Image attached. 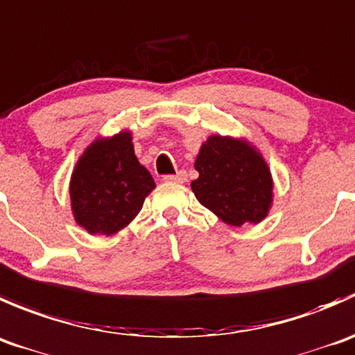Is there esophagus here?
Here are the masks:
<instances>
[{
  "label": "esophagus",
  "instance_id": "1",
  "mask_svg": "<svg viewBox=\"0 0 355 355\" xmlns=\"http://www.w3.org/2000/svg\"><path fill=\"white\" fill-rule=\"evenodd\" d=\"M186 173L184 171H179L178 174H174V176H166L164 178V181H167V182H179V184H181V182H184L186 181Z\"/></svg>",
  "mask_w": 355,
  "mask_h": 355
}]
</instances>
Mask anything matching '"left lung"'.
I'll return each mask as SVG.
<instances>
[{
    "label": "left lung",
    "mask_w": 355,
    "mask_h": 355,
    "mask_svg": "<svg viewBox=\"0 0 355 355\" xmlns=\"http://www.w3.org/2000/svg\"><path fill=\"white\" fill-rule=\"evenodd\" d=\"M195 169L196 200L223 223L240 227L268 217L275 182L266 159L248 139L210 135L200 146Z\"/></svg>",
    "instance_id": "obj_1"
}]
</instances>
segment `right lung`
<instances>
[{"instance_id":"1","label":"right lung","mask_w":355,"mask_h":355,"mask_svg":"<svg viewBox=\"0 0 355 355\" xmlns=\"http://www.w3.org/2000/svg\"><path fill=\"white\" fill-rule=\"evenodd\" d=\"M153 188L152 174L135 155L131 131L98 136L77 159L70 176L73 220L89 234L112 236L138 216Z\"/></svg>"}]
</instances>
